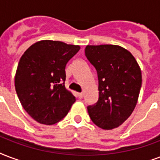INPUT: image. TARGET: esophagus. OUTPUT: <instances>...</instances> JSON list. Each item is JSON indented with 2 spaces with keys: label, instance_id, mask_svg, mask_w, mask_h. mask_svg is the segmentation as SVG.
<instances>
[{
  "label": "esophagus",
  "instance_id": "1",
  "mask_svg": "<svg viewBox=\"0 0 160 160\" xmlns=\"http://www.w3.org/2000/svg\"><path fill=\"white\" fill-rule=\"evenodd\" d=\"M77 96L79 97V98H80V99H82L83 96H84V94H83V93H78Z\"/></svg>",
  "mask_w": 160,
  "mask_h": 160
}]
</instances>
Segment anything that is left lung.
Here are the masks:
<instances>
[{
  "mask_svg": "<svg viewBox=\"0 0 160 160\" xmlns=\"http://www.w3.org/2000/svg\"><path fill=\"white\" fill-rule=\"evenodd\" d=\"M86 58L96 69L99 99L87 107L90 118L105 130L116 128L130 117L142 85V73L133 55L112 44L87 45Z\"/></svg>",
  "mask_w": 160,
  "mask_h": 160,
  "instance_id": "left-lung-1",
  "label": "left lung"
}]
</instances>
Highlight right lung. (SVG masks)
Here are the masks:
<instances>
[{
  "label": "right lung",
  "instance_id": "right-lung-1",
  "mask_svg": "<svg viewBox=\"0 0 160 160\" xmlns=\"http://www.w3.org/2000/svg\"><path fill=\"white\" fill-rule=\"evenodd\" d=\"M79 45L41 40L27 49L18 63L15 88L21 104L41 124L53 125L67 115L75 102L65 88V66Z\"/></svg>",
  "mask_w": 160,
  "mask_h": 160
}]
</instances>
